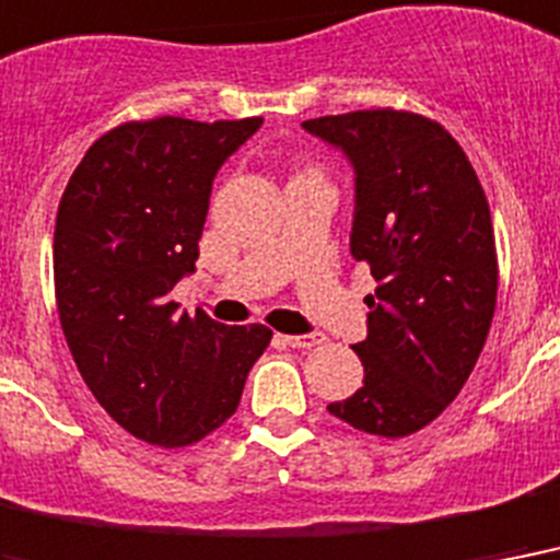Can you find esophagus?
Wrapping results in <instances>:
<instances>
[{"mask_svg": "<svg viewBox=\"0 0 560 560\" xmlns=\"http://www.w3.org/2000/svg\"><path fill=\"white\" fill-rule=\"evenodd\" d=\"M283 345H289V348H298V350H310V348H318V345H324V336H320V332H306V336H283Z\"/></svg>", "mask_w": 560, "mask_h": 560, "instance_id": "34e87169", "label": "esophagus"}]
</instances>
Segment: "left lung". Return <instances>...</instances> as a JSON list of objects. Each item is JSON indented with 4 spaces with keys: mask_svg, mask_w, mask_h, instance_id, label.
Instances as JSON below:
<instances>
[{
    "mask_svg": "<svg viewBox=\"0 0 560 560\" xmlns=\"http://www.w3.org/2000/svg\"><path fill=\"white\" fill-rule=\"evenodd\" d=\"M303 131L353 166L350 254L368 262L365 380L327 411L359 432L402 438L456 400L497 306L491 210L470 160L432 119L402 110L320 116Z\"/></svg>",
    "mask_w": 560,
    "mask_h": 560,
    "instance_id": "8db88e82",
    "label": "left lung"
}]
</instances>
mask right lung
<instances>
[{
  "mask_svg": "<svg viewBox=\"0 0 560 560\" xmlns=\"http://www.w3.org/2000/svg\"><path fill=\"white\" fill-rule=\"evenodd\" d=\"M262 119L128 122L86 149L55 221V294L86 388L131 435L186 446L240 406L271 329L189 318L168 292L195 271L212 180Z\"/></svg>",
  "mask_w": 560,
  "mask_h": 560,
  "instance_id": "1",
  "label": "right lung"
}]
</instances>
